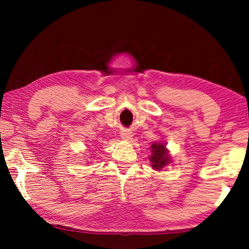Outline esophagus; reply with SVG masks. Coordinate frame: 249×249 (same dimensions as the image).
Returning <instances> with one entry per match:
<instances>
[{
  "instance_id": "esophagus-1",
  "label": "esophagus",
  "mask_w": 249,
  "mask_h": 249,
  "mask_svg": "<svg viewBox=\"0 0 249 249\" xmlns=\"http://www.w3.org/2000/svg\"><path fill=\"white\" fill-rule=\"evenodd\" d=\"M132 133L130 132H128V130H124L123 133H122V138H123V140H125V141H129V140H132Z\"/></svg>"
}]
</instances>
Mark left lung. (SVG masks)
Masks as SVG:
<instances>
[{"label":"left lung","instance_id":"obj_1","mask_svg":"<svg viewBox=\"0 0 249 249\" xmlns=\"http://www.w3.org/2000/svg\"><path fill=\"white\" fill-rule=\"evenodd\" d=\"M150 151L151 155L149 156V160L151 162V167L155 170L159 171L171 162L169 151H168L166 144H163V142H154L150 147Z\"/></svg>","mask_w":249,"mask_h":249}]
</instances>
